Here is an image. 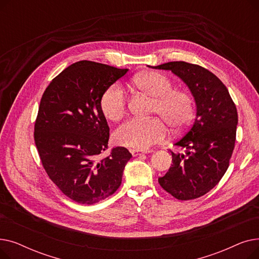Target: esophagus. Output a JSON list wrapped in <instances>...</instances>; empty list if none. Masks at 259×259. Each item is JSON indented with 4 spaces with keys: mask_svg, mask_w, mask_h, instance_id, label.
Wrapping results in <instances>:
<instances>
[{
    "mask_svg": "<svg viewBox=\"0 0 259 259\" xmlns=\"http://www.w3.org/2000/svg\"><path fill=\"white\" fill-rule=\"evenodd\" d=\"M143 153H145V152L140 151V150H131V154H132L133 156H138V155H141V154H143Z\"/></svg>",
    "mask_w": 259,
    "mask_h": 259,
    "instance_id": "esophagus-1",
    "label": "esophagus"
}]
</instances>
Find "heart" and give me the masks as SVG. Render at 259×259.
Instances as JSON below:
<instances>
[{"label": "heart", "mask_w": 259, "mask_h": 259, "mask_svg": "<svg viewBox=\"0 0 259 259\" xmlns=\"http://www.w3.org/2000/svg\"><path fill=\"white\" fill-rule=\"evenodd\" d=\"M134 85L153 98L151 112L158 114L174 130L186 127L193 115V101L190 94L173 89L172 80L165 74L148 71L138 74ZM100 107L105 117L117 121L126 113L127 99L118 83L109 86L102 94ZM167 128L157 117L149 119L132 118L119 126L113 140L116 145L135 150H146L167 137Z\"/></svg>", "instance_id": "heart-1"}]
</instances>
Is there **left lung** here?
Listing matches in <instances>:
<instances>
[{"label":"left lung","instance_id":"1","mask_svg":"<svg viewBox=\"0 0 259 259\" xmlns=\"http://www.w3.org/2000/svg\"><path fill=\"white\" fill-rule=\"evenodd\" d=\"M149 67L178 75L196 104L193 125L174 144L186 152H171L173 164L158 183L180 200L200 197L220 183L229 167L236 140V106L223 81L206 68L186 62Z\"/></svg>","mask_w":259,"mask_h":259}]
</instances>
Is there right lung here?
I'll use <instances>...</instances> for the list:
<instances>
[{
	"label": "right lung",
	"mask_w": 259,
	"mask_h": 259,
	"mask_svg": "<svg viewBox=\"0 0 259 259\" xmlns=\"http://www.w3.org/2000/svg\"><path fill=\"white\" fill-rule=\"evenodd\" d=\"M128 69L76 62L54 77L40 100L34 142L49 179L70 199L93 205L112 195L132 157L124 147L108 148L109 126L100 100Z\"/></svg>",
	"instance_id": "1"
}]
</instances>
